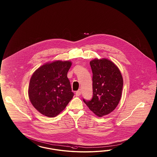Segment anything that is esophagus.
I'll list each match as a JSON object with an SVG mask.
<instances>
[{"instance_id":"obj_1","label":"esophagus","mask_w":157,"mask_h":157,"mask_svg":"<svg viewBox=\"0 0 157 157\" xmlns=\"http://www.w3.org/2000/svg\"><path fill=\"white\" fill-rule=\"evenodd\" d=\"M82 94V90L81 89H79L76 92V96H79Z\"/></svg>"}]
</instances>
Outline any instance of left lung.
Masks as SVG:
<instances>
[{"label":"left lung","mask_w":157,"mask_h":157,"mask_svg":"<svg viewBox=\"0 0 157 157\" xmlns=\"http://www.w3.org/2000/svg\"><path fill=\"white\" fill-rule=\"evenodd\" d=\"M93 72V95L90 101H83L95 115L109 114L121 99L123 79L119 68L107 59H94L90 62Z\"/></svg>","instance_id":"1"}]
</instances>
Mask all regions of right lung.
Returning a JSON list of instances; mask_svg holds the SVG:
<instances>
[{
    "mask_svg": "<svg viewBox=\"0 0 157 157\" xmlns=\"http://www.w3.org/2000/svg\"><path fill=\"white\" fill-rule=\"evenodd\" d=\"M71 65L70 61L56 60L45 63L34 72L29 86V98L41 114L55 117L71 100L74 94L67 78Z\"/></svg>",
    "mask_w": 157,
    "mask_h": 157,
    "instance_id": "add662e5",
    "label": "right lung"
}]
</instances>
